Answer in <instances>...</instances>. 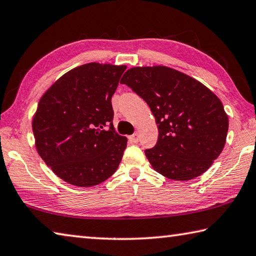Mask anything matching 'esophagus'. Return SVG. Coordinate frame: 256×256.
<instances>
[{"mask_svg": "<svg viewBox=\"0 0 256 256\" xmlns=\"http://www.w3.org/2000/svg\"><path fill=\"white\" fill-rule=\"evenodd\" d=\"M129 140H130L132 142H140V135H138V132H135V134H132V135L129 137Z\"/></svg>", "mask_w": 256, "mask_h": 256, "instance_id": "34e87169", "label": "esophagus"}]
</instances>
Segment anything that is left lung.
Returning a JSON list of instances; mask_svg holds the SVG:
<instances>
[{"label":"left lung","instance_id":"left-lung-1","mask_svg":"<svg viewBox=\"0 0 256 256\" xmlns=\"http://www.w3.org/2000/svg\"><path fill=\"white\" fill-rule=\"evenodd\" d=\"M148 104L158 140L145 155L156 172L188 181L220 155L228 132L222 103L198 80L166 66L132 67L120 80Z\"/></svg>","mask_w":256,"mask_h":256}]
</instances>
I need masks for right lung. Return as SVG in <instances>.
I'll use <instances>...</instances> for the list:
<instances>
[{"mask_svg":"<svg viewBox=\"0 0 256 256\" xmlns=\"http://www.w3.org/2000/svg\"><path fill=\"white\" fill-rule=\"evenodd\" d=\"M126 68L98 62L78 66L40 98L32 120L36 148L70 184L96 186L119 166L127 138L114 130L111 98Z\"/></svg>","mask_w":256,"mask_h":256,"instance_id":"add662e5","label":"right lung"}]
</instances>
